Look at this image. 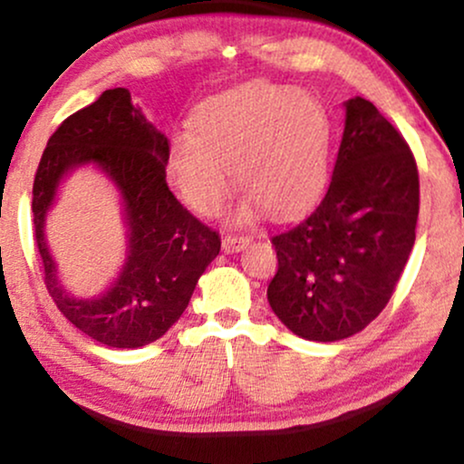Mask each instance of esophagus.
Wrapping results in <instances>:
<instances>
[{
  "instance_id": "34e87169",
  "label": "esophagus",
  "mask_w": 464,
  "mask_h": 464,
  "mask_svg": "<svg viewBox=\"0 0 464 464\" xmlns=\"http://www.w3.org/2000/svg\"><path fill=\"white\" fill-rule=\"evenodd\" d=\"M248 242L250 239L248 237H244V236H227L222 237V250L227 252V255H233V252H239V250H244L246 246H248Z\"/></svg>"
}]
</instances>
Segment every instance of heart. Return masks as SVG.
Returning a JSON list of instances; mask_svg holds the SVG:
<instances>
[{
  "label": "heart",
  "mask_w": 464,
  "mask_h": 464,
  "mask_svg": "<svg viewBox=\"0 0 464 464\" xmlns=\"http://www.w3.org/2000/svg\"><path fill=\"white\" fill-rule=\"evenodd\" d=\"M331 119L323 103L290 86L250 82L201 103L193 131L171 135L169 169L184 201L199 214L220 212L233 190L246 201L237 218L258 208L293 214L316 199L329 178Z\"/></svg>",
  "instance_id": "obj_1"
}]
</instances>
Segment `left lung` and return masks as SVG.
Listing matches in <instances>:
<instances>
[{
    "mask_svg": "<svg viewBox=\"0 0 464 464\" xmlns=\"http://www.w3.org/2000/svg\"><path fill=\"white\" fill-rule=\"evenodd\" d=\"M416 159L372 102H345V129L318 206L274 233L276 316L310 342L352 337L380 316L416 242Z\"/></svg>",
    "mask_w": 464,
    "mask_h": 464,
    "instance_id": "left-lung-1",
    "label": "left lung"
}]
</instances>
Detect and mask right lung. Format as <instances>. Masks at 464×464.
I'll list each match as a JSON object with an SVG mask.
<instances>
[{
	"instance_id": "right-lung-1",
	"label": "right lung",
	"mask_w": 464,
	"mask_h": 464,
	"mask_svg": "<svg viewBox=\"0 0 464 464\" xmlns=\"http://www.w3.org/2000/svg\"><path fill=\"white\" fill-rule=\"evenodd\" d=\"M168 159V138L133 106L131 92L110 89L61 122L35 171L31 209L48 295L73 326L110 348H141L163 337L220 252L218 233L197 220L169 190ZM86 162L97 164L121 190L130 252L106 294L76 300L56 280L44 220L63 176Z\"/></svg>"
}]
</instances>
